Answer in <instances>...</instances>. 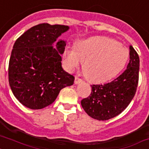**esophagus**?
I'll list each match as a JSON object with an SVG mask.
<instances>
[{
  "instance_id": "1",
  "label": "esophagus",
  "mask_w": 149,
  "mask_h": 149,
  "mask_svg": "<svg viewBox=\"0 0 149 149\" xmlns=\"http://www.w3.org/2000/svg\"><path fill=\"white\" fill-rule=\"evenodd\" d=\"M83 83V80L81 79H79V77H75V81H74V84H81Z\"/></svg>"
}]
</instances>
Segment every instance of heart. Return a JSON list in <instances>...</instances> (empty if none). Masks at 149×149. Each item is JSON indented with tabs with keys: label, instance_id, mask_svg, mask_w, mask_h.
I'll list each match as a JSON object with an SVG mask.
<instances>
[{
	"label": "heart",
	"instance_id": "1",
	"mask_svg": "<svg viewBox=\"0 0 149 149\" xmlns=\"http://www.w3.org/2000/svg\"><path fill=\"white\" fill-rule=\"evenodd\" d=\"M70 71L79 67L88 80L104 83L113 79L125 68L129 58V50L114 39L94 36L79 40L74 48L65 49L63 53Z\"/></svg>",
	"mask_w": 149,
	"mask_h": 149
}]
</instances>
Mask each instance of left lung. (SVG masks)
<instances>
[{
    "label": "left lung",
    "instance_id": "8db88e82",
    "mask_svg": "<svg viewBox=\"0 0 149 149\" xmlns=\"http://www.w3.org/2000/svg\"><path fill=\"white\" fill-rule=\"evenodd\" d=\"M130 61L125 72L111 83L92 85L91 94L81 100L86 113L98 120H107L120 114L131 103L139 83V57L130 45Z\"/></svg>",
    "mask_w": 149,
    "mask_h": 149
}]
</instances>
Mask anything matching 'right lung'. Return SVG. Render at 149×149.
Returning a JSON list of instances; mask_svg holds the SVG:
<instances>
[{"label":"right lung","mask_w":149,"mask_h":149,"mask_svg":"<svg viewBox=\"0 0 149 149\" xmlns=\"http://www.w3.org/2000/svg\"><path fill=\"white\" fill-rule=\"evenodd\" d=\"M70 29L47 23L31 27L15 41L9 60L8 79L13 94L28 108L38 110L55 101L74 77L62 67L66 42L57 40Z\"/></svg>","instance_id":"obj_1"}]
</instances>
